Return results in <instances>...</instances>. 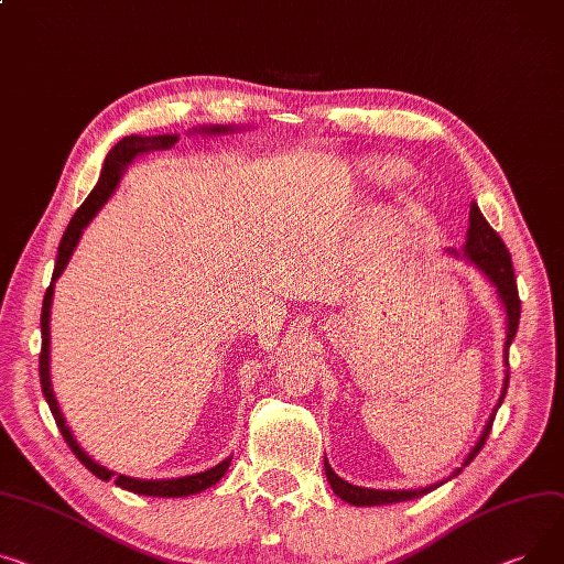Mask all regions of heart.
<instances>
[{"label": "heart", "mask_w": 564, "mask_h": 564, "mask_svg": "<svg viewBox=\"0 0 564 564\" xmlns=\"http://www.w3.org/2000/svg\"><path fill=\"white\" fill-rule=\"evenodd\" d=\"M369 176L373 178V183H379V185H392L403 176V167L399 163H390V161L379 163V165L369 167Z\"/></svg>", "instance_id": "obj_1"}]
</instances>
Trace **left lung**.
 Segmentation results:
<instances>
[{"instance_id":"1","label":"left lung","mask_w":564,"mask_h":564,"mask_svg":"<svg viewBox=\"0 0 564 564\" xmlns=\"http://www.w3.org/2000/svg\"><path fill=\"white\" fill-rule=\"evenodd\" d=\"M446 253H452L454 258H460V260H467L471 262V265L490 281L495 288H497V294L501 299V304L506 308V345H503V362H506V377H503V390H501V397H499V403L495 405L490 420H487L478 442L474 444L471 452L467 454L465 463L440 482L435 485H429V487H422V490H371V487H360V485H351L347 480H343L340 476H337L328 460L324 458V471H326V478L333 487V492L340 497L343 501L351 503V506H388V503H401V501H410V499H420L424 495H429L431 490H435V487L444 485L446 480L456 478L482 448L487 435H490L492 431V422H495V415L499 405L503 403V397H506V390H508V379H510V369H508V349L514 340L517 335V328H519V315H521V302H519V292H517V279H514V270H512V260H510V253L503 245V240L499 238V234L487 224V219L482 217L480 208L476 206V202L471 204L469 208V229H467V242L460 251L448 247Z\"/></svg>"}]
</instances>
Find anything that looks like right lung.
<instances>
[{"instance_id":"add662e5","label":"right lung","mask_w":564,"mask_h":564,"mask_svg":"<svg viewBox=\"0 0 564 564\" xmlns=\"http://www.w3.org/2000/svg\"><path fill=\"white\" fill-rule=\"evenodd\" d=\"M245 127H231V124H210V127H199L195 129L197 133H208V135H224V133H234V131H242ZM193 131V133H195ZM178 142V135L176 133H163V135H127L124 140H120L116 147L110 149L106 161H104V167H101V174H99V181L97 185L93 187V193L88 195V199L79 206V210L74 213V217L69 219L67 229L63 234V240L58 245V253H56V265H54V274H52V283L45 292V299H43V313H41V328H43V349H41V386H43V394L50 403V410L52 415L56 420V426L63 435V440L67 442V446L72 448V454L77 456L86 469H90L97 478L101 480H116L118 487H122V490H129L133 495H144V497H191V495H199L204 490H208L210 485H215L224 474H227L229 465H231V458H224L219 465L206 469V471H199V474H193V476H181V478H163V480H147V478H131V476H124V474H116L106 469L104 465H99L97 460H93L82 444L77 442V437L72 435L69 426L65 424V417L63 412L58 408V401L54 397V390H52V377H50V315H52V299H54V283L58 281V276L63 274V270L67 268V262L74 253V249H77L82 236H84V229L88 227V224L93 221V217L101 210V206L112 197V193H116V187L127 170L129 163H133L135 156L140 154H147V152H163V149H172L174 144Z\"/></svg>"}]
</instances>
